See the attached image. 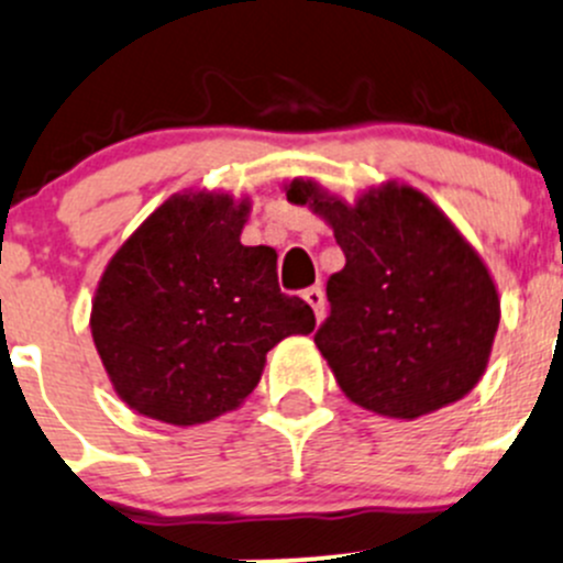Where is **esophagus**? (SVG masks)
Masks as SVG:
<instances>
[{
    "mask_svg": "<svg viewBox=\"0 0 563 563\" xmlns=\"http://www.w3.org/2000/svg\"><path fill=\"white\" fill-rule=\"evenodd\" d=\"M303 300L311 306V309H314L317 320L322 322V317H324V292H322V287H309V289H306Z\"/></svg>",
    "mask_w": 563,
    "mask_h": 563,
    "instance_id": "obj_1",
    "label": "esophagus"
}]
</instances>
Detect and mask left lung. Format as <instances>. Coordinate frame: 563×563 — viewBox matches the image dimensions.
<instances>
[{
	"mask_svg": "<svg viewBox=\"0 0 563 563\" xmlns=\"http://www.w3.org/2000/svg\"><path fill=\"white\" fill-rule=\"evenodd\" d=\"M333 230L346 265L330 276L314 344L357 407L417 420L461 401L488 368L501 300L488 265L420 189L387 181L352 202L314 178L284 184Z\"/></svg>",
	"mask_w": 563,
	"mask_h": 563,
	"instance_id": "left-lung-1",
	"label": "left lung"
}]
</instances>
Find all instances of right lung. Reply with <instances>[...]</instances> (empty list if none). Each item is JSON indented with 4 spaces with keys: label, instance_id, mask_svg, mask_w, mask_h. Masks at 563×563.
I'll return each instance as SVG.
<instances>
[{
    "label": "right lung",
    "instance_id": "1",
    "mask_svg": "<svg viewBox=\"0 0 563 563\" xmlns=\"http://www.w3.org/2000/svg\"><path fill=\"white\" fill-rule=\"evenodd\" d=\"M252 200L200 189L167 197L108 260L91 339L115 396L167 426L239 409L265 355L309 335L314 311L276 279V249L243 246Z\"/></svg>",
    "mask_w": 563,
    "mask_h": 563
}]
</instances>
